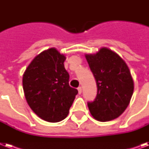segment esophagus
<instances>
[{
  "label": "esophagus",
  "mask_w": 149,
  "mask_h": 149,
  "mask_svg": "<svg viewBox=\"0 0 149 149\" xmlns=\"http://www.w3.org/2000/svg\"><path fill=\"white\" fill-rule=\"evenodd\" d=\"M77 90H78V93H79V94H81V93H82V88H81V87L79 86V87H78V88H77Z\"/></svg>",
  "instance_id": "obj_1"
}]
</instances>
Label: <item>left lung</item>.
I'll return each instance as SVG.
<instances>
[{"mask_svg":"<svg viewBox=\"0 0 149 149\" xmlns=\"http://www.w3.org/2000/svg\"><path fill=\"white\" fill-rule=\"evenodd\" d=\"M85 57L97 86V97L87 104L90 112L99 121L113 120L124 113L134 92L129 68L118 54L106 47Z\"/></svg>","mask_w":149,"mask_h":149,"instance_id":"8db88e82","label":"left lung"}]
</instances>
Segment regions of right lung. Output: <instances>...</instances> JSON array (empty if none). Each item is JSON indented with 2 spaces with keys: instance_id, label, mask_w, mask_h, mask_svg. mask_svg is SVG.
<instances>
[{
  "instance_id": "add662e5",
  "label": "right lung",
  "mask_w": 149,
  "mask_h": 149,
  "mask_svg": "<svg viewBox=\"0 0 149 149\" xmlns=\"http://www.w3.org/2000/svg\"><path fill=\"white\" fill-rule=\"evenodd\" d=\"M65 58L56 48H51L36 56L23 74L27 103L36 115L48 122L65 119L78 93L69 85Z\"/></svg>"
}]
</instances>
